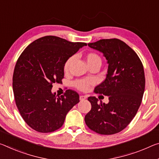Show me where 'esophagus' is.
Masks as SVG:
<instances>
[{"instance_id":"1","label":"esophagus","mask_w":159,"mask_h":159,"mask_svg":"<svg viewBox=\"0 0 159 159\" xmlns=\"http://www.w3.org/2000/svg\"><path fill=\"white\" fill-rule=\"evenodd\" d=\"M80 100H84L87 98L86 96H84V95H80Z\"/></svg>"}]
</instances>
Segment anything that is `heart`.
I'll return each mask as SVG.
<instances>
[{"instance_id":"heart-1","label":"heart","mask_w":159,"mask_h":159,"mask_svg":"<svg viewBox=\"0 0 159 159\" xmlns=\"http://www.w3.org/2000/svg\"><path fill=\"white\" fill-rule=\"evenodd\" d=\"M74 59H75V57L72 56L69 57V59L66 60L64 66V71L67 72L68 70H69L70 65H71L73 61H74ZM85 60H86V62L88 65H89V66H91V65H93V64L101 65V63H102L101 58H100L99 55L94 52H90V53H89V54H87L86 56H85ZM92 84H93V80L90 79L78 80L74 82V86L79 90H84L87 89V87L89 86V85H91Z\"/></svg>"}]
</instances>
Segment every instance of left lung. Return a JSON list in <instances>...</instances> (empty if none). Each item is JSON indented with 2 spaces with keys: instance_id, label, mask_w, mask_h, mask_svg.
Masks as SVG:
<instances>
[{
  "instance_id": "8db88e82",
  "label": "left lung",
  "mask_w": 159,
  "mask_h": 159,
  "mask_svg": "<svg viewBox=\"0 0 159 159\" xmlns=\"http://www.w3.org/2000/svg\"><path fill=\"white\" fill-rule=\"evenodd\" d=\"M103 54L108 64L105 80L95 93L109 96V102L89 97L91 110L85 116L90 129L100 134H114L123 130L139 107L145 89L144 70L138 55L118 39H100L88 44Z\"/></svg>"
}]
</instances>
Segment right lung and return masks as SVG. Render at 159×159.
<instances>
[{"instance_id": "right-lung-1", "label": "right lung", "mask_w": 159, "mask_h": 159, "mask_svg": "<svg viewBox=\"0 0 159 159\" xmlns=\"http://www.w3.org/2000/svg\"><path fill=\"white\" fill-rule=\"evenodd\" d=\"M55 36H45L26 47L17 59L12 76L15 100L25 122L37 132L59 129L79 95L67 90L64 95L52 93V84L61 82L69 57L86 46Z\"/></svg>"}]
</instances>
